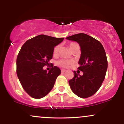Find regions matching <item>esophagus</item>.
I'll return each mask as SVG.
<instances>
[{
    "mask_svg": "<svg viewBox=\"0 0 124 124\" xmlns=\"http://www.w3.org/2000/svg\"><path fill=\"white\" fill-rule=\"evenodd\" d=\"M66 72V70L65 69H61V72L62 73H64V72Z\"/></svg>",
    "mask_w": 124,
    "mask_h": 124,
    "instance_id": "esophagus-1",
    "label": "esophagus"
}]
</instances>
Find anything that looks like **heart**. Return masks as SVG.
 I'll list each match as a JSON object with an SVG mask.
<instances>
[{
  "mask_svg": "<svg viewBox=\"0 0 124 124\" xmlns=\"http://www.w3.org/2000/svg\"><path fill=\"white\" fill-rule=\"evenodd\" d=\"M69 46L70 49L72 51H74L75 49V48L78 46H79V45L78 44L76 43V42H70V44H69ZM59 45H56V46H55L54 48V51H53V54L54 55H56L58 52V50H59ZM72 63V61L70 60H65V59H61V60L59 61L58 62V64L59 65V66L64 67V68H67V67L69 66Z\"/></svg>",
  "mask_w": 124,
  "mask_h": 124,
  "instance_id": "b5f03b06",
  "label": "heart"
}]
</instances>
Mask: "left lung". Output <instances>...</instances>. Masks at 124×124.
I'll return each mask as SVG.
<instances>
[{
  "instance_id": "left-lung-1",
  "label": "left lung",
  "mask_w": 124,
  "mask_h": 124,
  "mask_svg": "<svg viewBox=\"0 0 124 124\" xmlns=\"http://www.w3.org/2000/svg\"><path fill=\"white\" fill-rule=\"evenodd\" d=\"M80 46L81 56L78 68L83 75L73 71L74 77L69 81L72 92L80 98L93 96L100 89L105 79L108 62L106 54L101 42L84 33L68 37Z\"/></svg>"
}]
</instances>
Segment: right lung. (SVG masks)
Here are the masks:
<instances>
[{
	"label": "right lung",
	"mask_w": 124,
	"mask_h": 124,
	"mask_svg": "<svg viewBox=\"0 0 124 124\" xmlns=\"http://www.w3.org/2000/svg\"><path fill=\"white\" fill-rule=\"evenodd\" d=\"M64 38L39 35L28 39L23 45L16 61V72L21 86L34 99H41L50 92L61 70L53 66L49 72L43 67L48 65L56 45Z\"/></svg>",
	"instance_id": "1"
}]
</instances>
